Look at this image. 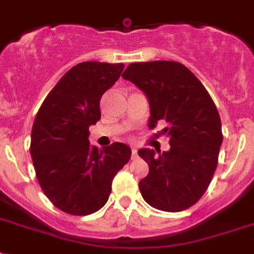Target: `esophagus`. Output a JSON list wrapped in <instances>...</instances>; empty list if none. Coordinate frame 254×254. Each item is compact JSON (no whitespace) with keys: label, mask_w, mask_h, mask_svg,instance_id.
<instances>
[{"label":"esophagus","mask_w":254,"mask_h":254,"mask_svg":"<svg viewBox=\"0 0 254 254\" xmlns=\"http://www.w3.org/2000/svg\"><path fill=\"white\" fill-rule=\"evenodd\" d=\"M137 155H138L137 149H135V147H131V158H137Z\"/></svg>","instance_id":"obj_1"}]
</instances>
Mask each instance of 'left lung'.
Returning <instances> with one entry per match:
<instances>
[{"instance_id":"left-lung-1","label":"left lung","mask_w":254,"mask_h":254,"mask_svg":"<svg viewBox=\"0 0 254 254\" xmlns=\"http://www.w3.org/2000/svg\"><path fill=\"white\" fill-rule=\"evenodd\" d=\"M123 77L146 96L150 107L147 127L163 129L170 150L143 147L138 155L149 165L139 191L147 204L179 212L196 203L212 181L223 142L221 121L211 96L197 77L178 62L131 63Z\"/></svg>"}]
</instances>
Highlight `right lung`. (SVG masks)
Listing matches in <instances>:
<instances>
[{"mask_svg": "<svg viewBox=\"0 0 254 254\" xmlns=\"http://www.w3.org/2000/svg\"><path fill=\"white\" fill-rule=\"evenodd\" d=\"M123 69V63H79L58 81L34 120L30 153L37 179L50 201L71 215L103 208L113 178L130 159L125 143L99 150L88 139V129L101 116V96Z\"/></svg>", "mask_w": 254, "mask_h": 254, "instance_id": "1", "label": "right lung"}]
</instances>
